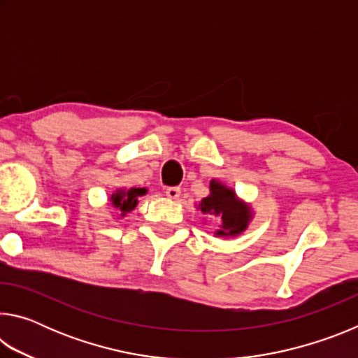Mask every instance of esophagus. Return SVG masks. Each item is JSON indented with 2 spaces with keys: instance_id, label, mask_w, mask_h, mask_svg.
<instances>
[{
  "instance_id": "obj_1",
  "label": "esophagus",
  "mask_w": 358,
  "mask_h": 358,
  "mask_svg": "<svg viewBox=\"0 0 358 358\" xmlns=\"http://www.w3.org/2000/svg\"><path fill=\"white\" fill-rule=\"evenodd\" d=\"M166 194L169 199H178L180 194H181V189L178 186H169L166 189Z\"/></svg>"
}]
</instances>
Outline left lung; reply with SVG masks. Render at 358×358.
<instances>
[{"instance_id":"obj_1","label":"left lung","mask_w":358,"mask_h":358,"mask_svg":"<svg viewBox=\"0 0 358 358\" xmlns=\"http://www.w3.org/2000/svg\"><path fill=\"white\" fill-rule=\"evenodd\" d=\"M201 210L203 213L220 217L221 229L216 235L221 237H234L241 234L251 220V208L238 201L232 189L215 180L210 183V196L202 199Z\"/></svg>"}]
</instances>
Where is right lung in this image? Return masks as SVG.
Returning a JSON list of instances; mask_svg holds the SVG:
<instances>
[{"instance_id":"obj_1","label":"right lung","mask_w":358,"mask_h":358,"mask_svg":"<svg viewBox=\"0 0 358 358\" xmlns=\"http://www.w3.org/2000/svg\"><path fill=\"white\" fill-rule=\"evenodd\" d=\"M147 192V189L143 187H131L129 191H118L112 196V203L115 205V208L121 210V215H126L128 211L134 210L137 205V197L143 196Z\"/></svg>"}]
</instances>
